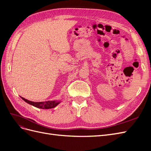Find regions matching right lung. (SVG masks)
<instances>
[{
	"label": "right lung",
	"mask_w": 151,
	"mask_h": 151,
	"mask_svg": "<svg viewBox=\"0 0 151 151\" xmlns=\"http://www.w3.org/2000/svg\"><path fill=\"white\" fill-rule=\"evenodd\" d=\"M21 98L27 103H28L31 105H33V106L35 107L41 108V109L53 108L55 106H57V105L60 103V101H43V102H33V101H29V100L26 99L22 97H21Z\"/></svg>",
	"instance_id": "add662e5"
}]
</instances>
